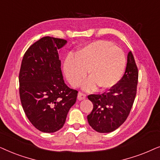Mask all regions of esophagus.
I'll list each match as a JSON object with an SVG mask.
<instances>
[{
    "label": "esophagus",
    "mask_w": 160,
    "mask_h": 160,
    "mask_svg": "<svg viewBox=\"0 0 160 160\" xmlns=\"http://www.w3.org/2000/svg\"><path fill=\"white\" fill-rule=\"evenodd\" d=\"M86 98V95L82 92H79L78 95V100H83Z\"/></svg>",
    "instance_id": "1"
}]
</instances>
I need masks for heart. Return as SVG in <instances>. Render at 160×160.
Segmentation results:
<instances>
[{
  "mask_svg": "<svg viewBox=\"0 0 160 160\" xmlns=\"http://www.w3.org/2000/svg\"><path fill=\"white\" fill-rule=\"evenodd\" d=\"M126 58L120 48L106 41H96L69 55L63 64L68 81L73 87L81 86L87 72L90 78L85 82L87 91L112 88L123 75Z\"/></svg>",
  "mask_w": 160,
  "mask_h": 160,
  "instance_id": "obj_1",
  "label": "heart"
}]
</instances>
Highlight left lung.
<instances>
[{"label":"left lung","instance_id":"8db88e82","mask_svg":"<svg viewBox=\"0 0 160 160\" xmlns=\"http://www.w3.org/2000/svg\"><path fill=\"white\" fill-rule=\"evenodd\" d=\"M138 81V67L132 53L129 51L125 73L118 83L108 92L88 96L93 108L87 118L95 131L111 132L126 121L135 101Z\"/></svg>","mask_w":160,"mask_h":160}]
</instances>
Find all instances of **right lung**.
<instances>
[{"mask_svg":"<svg viewBox=\"0 0 160 160\" xmlns=\"http://www.w3.org/2000/svg\"><path fill=\"white\" fill-rule=\"evenodd\" d=\"M67 40L44 37L23 56L19 74L20 97L27 118L42 132H55L64 125L78 91L65 84L58 50Z\"/></svg>","mask_w":160,"mask_h":160,"instance_id":"obj_1","label":"right lung"}]
</instances>
